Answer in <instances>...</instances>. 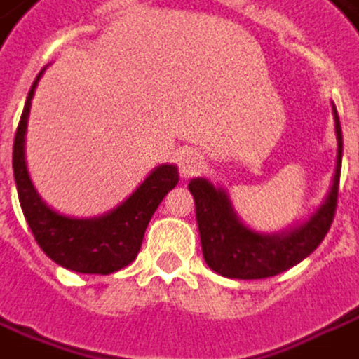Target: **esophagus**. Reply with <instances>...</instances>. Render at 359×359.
I'll list each match as a JSON object with an SVG mask.
<instances>
[{
    "label": "esophagus",
    "instance_id": "esophagus-1",
    "mask_svg": "<svg viewBox=\"0 0 359 359\" xmlns=\"http://www.w3.org/2000/svg\"><path fill=\"white\" fill-rule=\"evenodd\" d=\"M177 162H180V172H182V175H184V177H189V175L197 174V172L203 168V156H201L199 151L187 150L180 156Z\"/></svg>",
    "mask_w": 359,
    "mask_h": 359
}]
</instances>
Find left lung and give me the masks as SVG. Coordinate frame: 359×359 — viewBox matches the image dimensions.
Returning a JSON list of instances; mask_svg holds the SVG:
<instances>
[{"instance_id":"left-lung-1","label":"left lung","mask_w":359,"mask_h":359,"mask_svg":"<svg viewBox=\"0 0 359 359\" xmlns=\"http://www.w3.org/2000/svg\"><path fill=\"white\" fill-rule=\"evenodd\" d=\"M334 110L336 138H338V160L328 197L316 209V213L297 225L294 229L263 235L243 225L233 211L229 196L225 189L215 187L205 177L189 182V191L196 201V217L201 237L203 259L211 271L227 278H266L280 275L290 266L306 259L318 247L326 233L330 231L336 215L340 170H342V126L338 110Z\"/></svg>"}]
</instances>
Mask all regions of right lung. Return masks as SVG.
<instances>
[{
	"instance_id": "obj_1",
	"label": "right lung",
	"mask_w": 359,
	"mask_h": 359,
	"mask_svg": "<svg viewBox=\"0 0 359 359\" xmlns=\"http://www.w3.org/2000/svg\"><path fill=\"white\" fill-rule=\"evenodd\" d=\"M41 74L43 71L29 90L13 142V175L23 215L35 241L50 261L83 275L116 273L136 259L154 211L180 182L177 168L172 163L158 165L126 201L100 217H67L50 209L31 184L25 163L29 108Z\"/></svg>"
}]
</instances>
